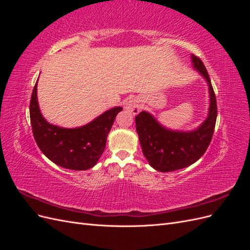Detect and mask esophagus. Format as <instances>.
Here are the masks:
<instances>
[{
	"label": "esophagus",
	"instance_id": "obj_1",
	"mask_svg": "<svg viewBox=\"0 0 250 250\" xmlns=\"http://www.w3.org/2000/svg\"><path fill=\"white\" fill-rule=\"evenodd\" d=\"M141 101L139 99H137V98H132V99L128 100L125 104V109L127 111H129L130 113H132L133 116L138 115V113L141 111Z\"/></svg>",
	"mask_w": 250,
	"mask_h": 250
}]
</instances>
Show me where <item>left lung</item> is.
<instances>
[{"mask_svg":"<svg viewBox=\"0 0 250 250\" xmlns=\"http://www.w3.org/2000/svg\"><path fill=\"white\" fill-rule=\"evenodd\" d=\"M193 69L208 86L209 106L208 117L193 130H173L162 125L150 112L142 111L135 117V128L149 165L160 172H172L188 167L206 152L213 138L217 119L216 96L208 71L200 58L191 55Z\"/></svg>","mask_w":250,"mask_h":250,"instance_id":"obj_1","label":"left lung"}]
</instances>
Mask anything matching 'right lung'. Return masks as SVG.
Masks as SVG:
<instances>
[{
    "label": "right lung",
    "instance_id": "right-lung-1",
    "mask_svg": "<svg viewBox=\"0 0 250 250\" xmlns=\"http://www.w3.org/2000/svg\"><path fill=\"white\" fill-rule=\"evenodd\" d=\"M37 82L30 102V120L37 146L51 162L60 167L83 171L93 168L106 146L115 119L123 108L112 107L89 123L64 128L50 124L42 115L37 99Z\"/></svg>",
    "mask_w": 250,
    "mask_h": 250
}]
</instances>
